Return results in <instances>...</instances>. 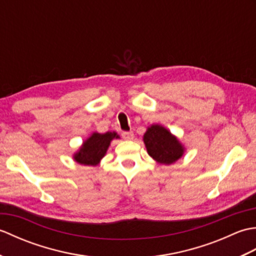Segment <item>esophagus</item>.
<instances>
[{
  "instance_id": "34e87169",
  "label": "esophagus",
  "mask_w": 256,
  "mask_h": 256,
  "mask_svg": "<svg viewBox=\"0 0 256 256\" xmlns=\"http://www.w3.org/2000/svg\"><path fill=\"white\" fill-rule=\"evenodd\" d=\"M122 138L126 140H131L134 138V134H133V132H123Z\"/></svg>"
}]
</instances>
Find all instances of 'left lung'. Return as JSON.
<instances>
[{"label":"left lung","mask_w":256,"mask_h":256,"mask_svg":"<svg viewBox=\"0 0 256 256\" xmlns=\"http://www.w3.org/2000/svg\"><path fill=\"white\" fill-rule=\"evenodd\" d=\"M148 154L162 165H172L182 158L186 148L176 135L160 124H152L143 136Z\"/></svg>","instance_id":"left-lung-1"}]
</instances>
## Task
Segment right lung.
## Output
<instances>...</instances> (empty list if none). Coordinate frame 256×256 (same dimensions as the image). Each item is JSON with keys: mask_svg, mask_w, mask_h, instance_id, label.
I'll return each instance as SVG.
<instances>
[{"mask_svg": "<svg viewBox=\"0 0 256 256\" xmlns=\"http://www.w3.org/2000/svg\"><path fill=\"white\" fill-rule=\"evenodd\" d=\"M120 138L116 132L108 131L106 133L94 132L84 140L79 150L74 153L72 158L76 162L84 166H96L106 156L113 140Z\"/></svg>", "mask_w": 256, "mask_h": 256, "instance_id": "right-lung-1", "label": "right lung"}]
</instances>
